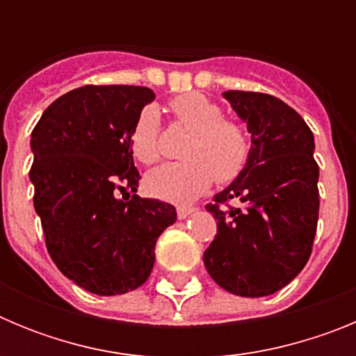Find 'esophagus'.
I'll use <instances>...</instances> for the list:
<instances>
[{"mask_svg":"<svg viewBox=\"0 0 356 356\" xmlns=\"http://www.w3.org/2000/svg\"><path fill=\"white\" fill-rule=\"evenodd\" d=\"M194 210H196L194 207H178V209H176V212H178V219H187Z\"/></svg>","mask_w":356,"mask_h":356,"instance_id":"obj_1","label":"esophagus"}]
</instances>
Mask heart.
<instances>
[{"instance_id":"b5f03b06","label":"heart","mask_w":356,"mask_h":356,"mask_svg":"<svg viewBox=\"0 0 356 356\" xmlns=\"http://www.w3.org/2000/svg\"><path fill=\"white\" fill-rule=\"evenodd\" d=\"M175 121L191 131L181 149V162L163 163L146 176V188L153 196L172 203H188L205 193L212 180L219 185L234 181L250 159L246 131L225 121L222 110L197 92L181 94L171 102ZM160 114L146 106L130 135L131 151L143 163L160 159Z\"/></svg>"}]
</instances>
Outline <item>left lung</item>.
<instances>
[{
    "label": "left lung",
    "mask_w": 356,
    "mask_h": 356,
    "mask_svg": "<svg viewBox=\"0 0 356 356\" xmlns=\"http://www.w3.org/2000/svg\"><path fill=\"white\" fill-rule=\"evenodd\" d=\"M222 97L251 135L246 168L207 210L217 235L203 253L219 287L242 298L271 296L300 275L312 253L319 216V168L312 130L294 108L262 92ZM237 199L241 207L219 204Z\"/></svg>",
    "instance_id": "1"
}]
</instances>
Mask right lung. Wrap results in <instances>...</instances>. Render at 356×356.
I'll return each instance as SVG.
<instances>
[{
	"mask_svg": "<svg viewBox=\"0 0 356 356\" xmlns=\"http://www.w3.org/2000/svg\"><path fill=\"white\" fill-rule=\"evenodd\" d=\"M153 99L147 87L85 85L55 99L31 131L30 181L48 253L92 294L140 287L156 238L176 221L172 205L135 194L140 176L130 135Z\"/></svg>",
	"mask_w": 356,
	"mask_h": 356,
	"instance_id": "1",
	"label": "right lung"
}]
</instances>
